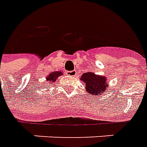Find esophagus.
Here are the masks:
<instances>
[{"label":"esophagus","instance_id":"1","mask_svg":"<svg viewBox=\"0 0 147 147\" xmlns=\"http://www.w3.org/2000/svg\"><path fill=\"white\" fill-rule=\"evenodd\" d=\"M69 76H75L76 75V71L74 70V71H68L67 72Z\"/></svg>","mask_w":147,"mask_h":147}]
</instances>
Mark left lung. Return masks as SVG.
I'll use <instances>...</instances> for the list:
<instances>
[{
	"mask_svg": "<svg viewBox=\"0 0 147 147\" xmlns=\"http://www.w3.org/2000/svg\"><path fill=\"white\" fill-rule=\"evenodd\" d=\"M80 80L85 85V90L92 95H101L107 92L108 88L107 77L99 76L93 71L85 72L80 77Z\"/></svg>",
	"mask_w": 147,
	"mask_h": 147,
	"instance_id": "8db88e82",
	"label": "left lung"
}]
</instances>
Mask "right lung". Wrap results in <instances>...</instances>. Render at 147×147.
Segmentation results:
<instances>
[{"instance_id":"right-lung-1","label":"right lung","mask_w":147,"mask_h":147,"mask_svg":"<svg viewBox=\"0 0 147 147\" xmlns=\"http://www.w3.org/2000/svg\"><path fill=\"white\" fill-rule=\"evenodd\" d=\"M62 71H55L53 72H51L48 76L46 77L47 82H48V84H52L53 82H56V80L59 76H62Z\"/></svg>"}]
</instances>
